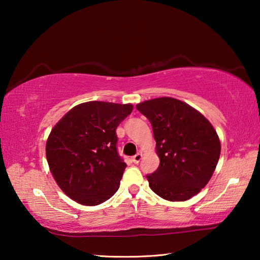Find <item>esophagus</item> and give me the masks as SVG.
<instances>
[{"label":"esophagus","mask_w":260,"mask_h":260,"mask_svg":"<svg viewBox=\"0 0 260 260\" xmlns=\"http://www.w3.org/2000/svg\"><path fill=\"white\" fill-rule=\"evenodd\" d=\"M141 158H142V153H136V155H134L133 157H132V160H133V162H135V164H138V162H140Z\"/></svg>","instance_id":"obj_1"}]
</instances>
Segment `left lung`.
I'll list each match as a JSON object with an SVG mask.
<instances>
[{
    "label": "left lung",
    "instance_id": "obj_1",
    "mask_svg": "<svg viewBox=\"0 0 260 260\" xmlns=\"http://www.w3.org/2000/svg\"><path fill=\"white\" fill-rule=\"evenodd\" d=\"M152 126L159 166L147 175L151 190L171 202L187 201L212 177L220 156V141L203 114L172 98L136 105Z\"/></svg>",
    "mask_w": 260,
    "mask_h": 260
}]
</instances>
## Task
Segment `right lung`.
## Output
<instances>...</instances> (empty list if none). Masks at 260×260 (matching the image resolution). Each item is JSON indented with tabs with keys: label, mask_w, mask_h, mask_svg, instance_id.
<instances>
[{
	"label": "right lung",
	"mask_w": 260,
	"mask_h": 260,
	"mask_svg": "<svg viewBox=\"0 0 260 260\" xmlns=\"http://www.w3.org/2000/svg\"><path fill=\"white\" fill-rule=\"evenodd\" d=\"M132 110V104L86 102L70 110L52 128L47 160L70 199L91 206L116 193L127 166L118 153L116 129Z\"/></svg>",
	"instance_id": "right-lung-1"
}]
</instances>
